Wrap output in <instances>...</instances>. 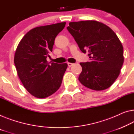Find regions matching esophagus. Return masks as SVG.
Instances as JSON below:
<instances>
[{
  "label": "esophagus",
  "mask_w": 134,
  "mask_h": 134,
  "mask_svg": "<svg viewBox=\"0 0 134 134\" xmlns=\"http://www.w3.org/2000/svg\"><path fill=\"white\" fill-rule=\"evenodd\" d=\"M72 65H73V63H68V66L69 67H71Z\"/></svg>",
  "instance_id": "esophagus-1"
}]
</instances>
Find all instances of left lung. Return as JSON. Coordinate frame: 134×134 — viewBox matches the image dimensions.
Instances as JSON below:
<instances>
[{"label": "left lung", "mask_w": 134, "mask_h": 134, "mask_svg": "<svg viewBox=\"0 0 134 134\" xmlns=\"http://www.w3.org/2000/svg\"><path fill=\"white\" fill-rule=\"evenodd\" d=\"M67 29L90 62L80 63L79 80L85 87L103 90L114 83L124 57L122 44L113 30L102 23L87 20L69 23Z\"/></svg>", "instance_id": "1"}]
</instances>
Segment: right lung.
Instances as JSON below:
<instances>
[{
    "label": "right lung",
    "instance_id": "obj_1",
    "mask_svg": "<svg viewBox=\"0 0 134 134\" xmlns=\"http://www.w3.org/2000/svg\"><path fill=\"white\" fill-rule=\"evenodd\" d=\"M66 23L37 27L24 36L14 55V63L18 77L24 87L35 97L45 98L60 87L67 63L47 61L52 52L56 36Z\"/></svg>",
    "mask_w": 134,
    "mask_h": 134
}]
</instances>
